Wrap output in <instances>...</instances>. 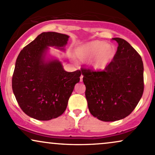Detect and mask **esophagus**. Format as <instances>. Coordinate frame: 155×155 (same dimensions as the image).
Masks as SVG:
<instances>
[{"label": "esophagus", "mask_w": 155, "mask_h": 155, "mask_svg": "<svg viewBox=\"0 0 155 155\" xmlns=\"http://www.w3.org/2000/svg\"><path fill=\"white\" fill-rule=\"evenodd\" d=\"M83 81V76L82 75H81V76H80V81Z\"/></svg>", "instance_id": "34e87169"}]
</instances>
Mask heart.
<instances>
[{"mask_svg":"<svg viewBox=\"0 0 155 155\" xmlns=\"http://www.w3.org/2000/svg\"><path fill=\"white\" fill-rule=\"evenodd\" d=\"M116 55V48L105 41L94 40L79 45L74 50V56L80 61H90V65L95 71L106 69Z\"/></svg>","mask_w":155,"mask_h":155,"instance_id":"1","label":"heart"}]
</instances>
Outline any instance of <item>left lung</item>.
<instances>
[{"label": "left lung", "instance_id": "left-lung-1", "mask_svg": "<svg viewBox=\"0 0 155 155\" xmlns=\"http://www.w3.org/2000/svg\"><path fill=\"white\" fill-rule=\"evenodd\" d=\"M114 58L103 71L82 69L89 111L104 122L125 118L136 107L143 92V64L138 53L124 39Z\"/></svg>", "mask_w": 155, "mask_h": 155}]
</instances>
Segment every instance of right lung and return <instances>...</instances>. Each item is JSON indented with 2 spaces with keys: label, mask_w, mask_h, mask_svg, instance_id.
<instances>
[{
  "label": "right lung",
  "mask_w": 155,
  "mask_h": 155,
  "mask_svg": "<svg viewBox=\"0 0 155 155\" xmlns=\"http://www.w3.org/2000/svg\"><path fill=\"white\" fill-rule=\"evenodd\" d=\"M69 35L55 32L41 33L23 48L16 60L12 90L19 106L38 120L55 119L64 113L79 82L81 71L67 72L49 47L65 51Z\"/></svg>",
  "instance_id": "obj_1"
}]
</instances>
